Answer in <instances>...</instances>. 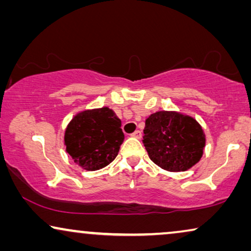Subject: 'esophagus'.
Wrapping results in <instances>:
<instances>
[{"label":"esophagus","instance_id":"obj_1","mask_svg":"<svg viewBox=\"0 0 251 251\" xmlns=\"http://www.w3.org/2000/svg\"><path fill=\"white\" fill-rule=\"evenodd\" d=\"M131 137H133V138H137V139H139L140 137H142V132H140L139 130H136V131L133 132L132 135H131Z\"/></svg>","mask_w":251,"mask_h":251}]
</instances>
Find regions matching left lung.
Returning a JSON list of instances; mask_svg holds the SVG:
<instances>
[{"instance_id": "1", "label": "left lung", "mask_w": 251, "mask_h": 251, "mask_svg": "<svg viewBox=\"0 0 251 251\" xmlns=\"http://www.w3.org/2000/svg\"><path fill=\"white\" fill-rule=\"evenodd\" d=\"M143 143L156 166L179 173L191 169L201 160L205 135L192 116L176 111H159L146 119Z\"/></svg>"}]
</instances>
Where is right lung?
<instances>
[{"label":"right lung","instance_id":"right-lung-1","mask_svg":"<svg viewBox=\"0 0 251 251\" xmlns=\"http://www.w3.org/2000/svg\"><path fill=\"white\" fill-rule=\"evenodd\" d=\"M123 139L121 120L113 109L101 107L75 114L65 130L64 144L77 166L96 171L118 156Z\"/></svg>","mask_w":251,"mask_h":251}]
</instances>
